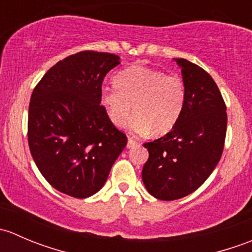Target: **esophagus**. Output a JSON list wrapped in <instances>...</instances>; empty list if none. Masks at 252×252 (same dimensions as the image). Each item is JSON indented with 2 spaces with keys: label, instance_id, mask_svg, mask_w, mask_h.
Listing matches in <instances>:
<instances>
[{
  "label": "esophagus",
  "instance_id": "34e87169",
  "mask_svg": "<svg viewBox=\"0 0 252 252\" xmlns=\"http://www.w3.org/2000/svg\"><path fill=\"white\" fill-rule=\"evenodd\" d=\"M136 145H138L136 140H134L133 138H128V144H126V147H128V149H133V147H135Z\"/></svg>",
  "mask_w": 252,
  "mask_h": 252
}]
</instances>
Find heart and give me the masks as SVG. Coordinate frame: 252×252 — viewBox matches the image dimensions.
<instances>
[{"instance_id":"obj_1","label":"heart","mask_w":252,"mask_h":252,"mask_svg":"<svg viewBox=\"0 0 252 252\" xmlns=\"http://www.w3.org/2000/svg\"><path fill=\"white\" fill-rule=\"evenodd\" d=\"M114 89L103 88L100 105L112 124L123 126L128 123L131 133L161 136L169 133L179 122L185 103L187 86L178 75H168L144 65H130L117 73Z\"/></svg>"}]
</instances>
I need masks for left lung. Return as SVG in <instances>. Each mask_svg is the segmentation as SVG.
Listing matches in <instances>:
<instances>
[{
	"instance_id": "1",
	"label": "left lung",
	"mask_w": 252,
	"mask_h": 252,
	"mask_svg": "<svg viewBox=\"0 0 252 252\" xmlns=\"http://www.w3.org/2000/svg\"><path fill=\"white\" fill-rule=\"evenodd\" d=\"M182 68L187 103L169 133L144 146L147 191L158 200L182 199L199 189L220 162L227 133V107L212 77L199 65L174 58Z\"/></svg>"
}]
</instances>
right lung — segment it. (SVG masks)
I'll use <instances>...</instances> for the list:
<instances>
[{
  "label": "right lung",
  "mask_w": 252,
  "mask_h": 252,
  "mask_svg": "<svg viewBox=\"0 0 252 252\" xmlns=\"http://www.w3.org/2000/svg\"><path fill=\"white\" fill-rule=\"evenodd\" d=\"M119 63L112 53L83 51L56 63L32 91L30 152L45 179L63 194H96L126 147V134L100 105L103 78Z\"/></svg>",
  "instance_id": "add662e5"
}]
</instances>
